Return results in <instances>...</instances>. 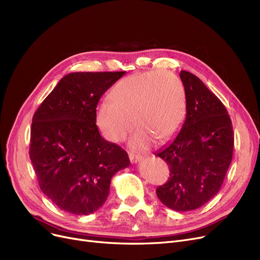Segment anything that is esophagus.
Returning a JSON list of instances; mask_svg holds the SVG:
<instances>
[{"mask_svg":"<svg viewBox=\"0 0 260 260\" xmlns=\"http://www.w3.org/2000/svg\"><path fill=\"white\" fill-rule=\"evenodd\" d=\"M128 156H129V160L132 162H138L142 159V156L139 154H134V153H128Z\"/></svg>","mask_w":260,"mask_h":260,"instance_id":"esophagus-1","label":"esophagus"}]
</instances>
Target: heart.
<instances>
[{"label":"heart","mask_w":260,"mask_h":260,"mask_svg":"<svg viewBox=\"0 0 260 260\" xmlns=\"http://www.w3.org/2000/svg\"><path fill=\"white\" fill-rule=\"evenodd\" d=\"M184 85L175 75L152 71L133 75L114 85L110 100L101 101L95 123L103 136L112 142L125 139L133 127L134 148L149 147L153 139L165 142L180 131L186 115Z\"/></svg>","instance_id":"heart-1"}]
</instances>
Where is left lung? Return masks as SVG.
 I'll use <instances>...</instances> for the list:
<instances>
[{
    "instance_id": "1",
    "label": "left lung",
    "mask_w": 260,
    "mask_h": 260,
    "mask_svg": "<svg viewBox=\"0 0 260 260\" xmlns=\"http://www.w3.org/2000/svg\"><path fill=\"white\" fill-rule=\"evenodd\" d=\"M186 94V117L177 136L156 152L169 165V179L156 188L169 209L200 208L220 189L234 153V129L227 109L198 77L180 72Z\"/></svg>"
}]
</instances>
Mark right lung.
Masks as SVG:
<instances>
[{"instance_id":"obj_1","label":"right lung","mask_w":260,"mask_h":260,"mask_svg":"<svg viewBox=\"0 0 260 260\" xmlns=\"http://www.w3.org/2000/svg\"><path fill=\"white\" fill-rule=\"evenodd\" d=\"M126 72L71 73L35 111L30 158L43 193L61 210L88 215L109 195L127 153L105 140L95 123L102 95Z\"/></svg>"}]
</instances>
